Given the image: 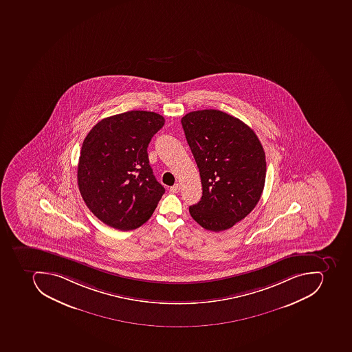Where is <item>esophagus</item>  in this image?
Instances as JSON below:
<instances>
[{
    "mask_svg": "<svg viewBox=\"0 0 352 352\" xmlns=\"http://www.w3.org/2000/svg\"><path fill=\"white\" fill-rule=\"evenodd\" d=\"M180 184H177H177H175L173 186L170 188V192H171V193H179V192H180Z\"/></svg>",
    "mask_w": 352,
    "mask_h": 352,
    "instance_id": "1",
    "label": "esophagus"
}]
</instances>
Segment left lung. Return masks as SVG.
Wrapping results in <instances>:
<instances>
[{
	"label": "left lung",
	"mask_w": 352,
	"mask_h": 352,
	"mask_svg": "<svg viewBox=\"0 0 352 352\" xmlns=\"http://www.w3.org/2000/svg\"><path fill=\"white\" fill-rule=\"evenodd\" d=\"M181 123L203 186L201 201L188 209L190 216L206 230H227L245 218L262 196V144L244 122L219 110L190 112Z\"/></svg>",
	"instance_id": "8db88e82"
}]
</instances>
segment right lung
<instances>
[{
  "instance_id": "right-lung-1",
  "label": "right lung",
  "mask_w": 352,
  "mask_h": 352,
  "mask_svg": "<svg viewBox=\"0 0 352 352\" xmlns=\"http://www.w3.org/2000/svg\"><path fill=\"white\" fill-rule=\"evenodd\" d=\"M164 124L156 112L127 111L101 120L85 138L77 167L80 195L109 227L134 230L155 212L164 188L147 147Z\"/></svg>"
}]
</instances>
